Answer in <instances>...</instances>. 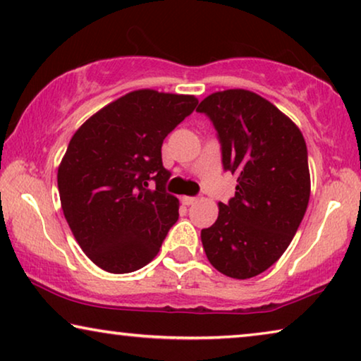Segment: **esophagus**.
I'll return each instance as SVG.
<instances>
[{"mask_svg": "<svg viewBox=\"0 0 361 361\" xmlns=\"http://www.w3.org/2000/svg\"><path fill=\"white\" fill-rule=\"evenodd\" d=\"M195 202H197L195 197H182V203L187 204V207H188V204H193Z\"/></svg>", "mask_w": 361, "mask_h": 361, "instance_id": "1", "label": "esophagus"}]
</instances>
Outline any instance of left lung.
Segmentation results:
<instances>
[{"label": "left lung", "instance_id": "1", "mask_svg": "<svg viewBox=\"0 0 361 361\" xmlns=\"http://www.w3.org/2000/svg\"><path fill=\"white\" fill-rule=\"evenodd\" d=\"M197 111L213 121L224 169L237 176L235 197L202 231L203 250L219 273L250 279L281 258L307 212V143L289 116L243 88L214 92Z\"/></svg>", "mask_w": 361, "mask_h": 361}]
</instances>
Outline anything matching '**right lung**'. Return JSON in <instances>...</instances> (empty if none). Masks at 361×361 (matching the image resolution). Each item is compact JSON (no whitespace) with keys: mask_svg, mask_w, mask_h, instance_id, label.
Wrapping results in <instances>:
<instances>
[{"mask_svg":"<svg viewBox=\"0 0 361 361\" xmlns=\"http://www.w3.org/2000/svg\"><path fill=\"white\" fill-rule=\"evenodd\" d=\"M198 104L193 95L140 88L90 116L72 135L58 168L64 218L88 258L113 274L132 273L157 257L179 218L164 192L166 135ZM154 180L157 187L147 188Z\"/></svg>","mask_w":361,"mask_h":361,"instance_id":"right-lung-1","label":"right lung"}]
</instances>
